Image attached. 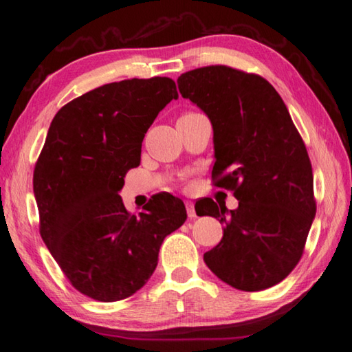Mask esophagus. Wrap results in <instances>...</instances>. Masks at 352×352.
I'll list each match as a JSON object with an SVG mask.
<instances>
[{"instance_id": "obj_1", "label": "esophagus", "mask_w": 352, "mask_h": 352, "mask_svg": "<svg viewBox=\"0 0 352 352\" xmlns=\"http://www.w3.org/2000/svg\"><path fill=\"white\" fill-rule=\"evenodd\" d=\"M186 209H187L188 218H195V217H197V212H195V204L192 203V201H186Z\"/></svg>"}]
</instances>
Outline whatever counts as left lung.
Returning a JSON list of instances; mask_svg holds the SVG:
<instances>
[{
	"label": "left lung",
	"mask_w": 352,
	"mask_h": 352,
	"mask_svg": "<svg viewBox=\"0 0 352 352\" xmlns=\"http://www.w3.org/2000/svg\"><path fill=\"white\" fill-rule=\"evenodd\" d=\"M177 85L214 128V186L239 199L229 212L210 198L195 206L197 215L224 224L206 265L237 290L279 284L301 261L316 212L302 137L278 91L258 74L209 65L182 73Z\"/></svg>",
	"instance_id": "8db88e82"
}]
</instances>
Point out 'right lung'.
<instances>
[{"label":"right lung","instance_id":"right-lung-1","mask_svg":"<svg viewBox=\"0 0 352 352\" xmlns=\"http://www.w3.org/2000/svg\"><path fill=\"white\" fill-rule=\"evenodd\" d=\"M170 78L124 79L67 102L51 122L34 168L40 235L70 284L102 302L140 290L186 206L157 195L132 215L118 192L140 165L142 142L159 112L177 100Z\"/></svg>","mask_w":352,"mask_h":352}]
</instances>
